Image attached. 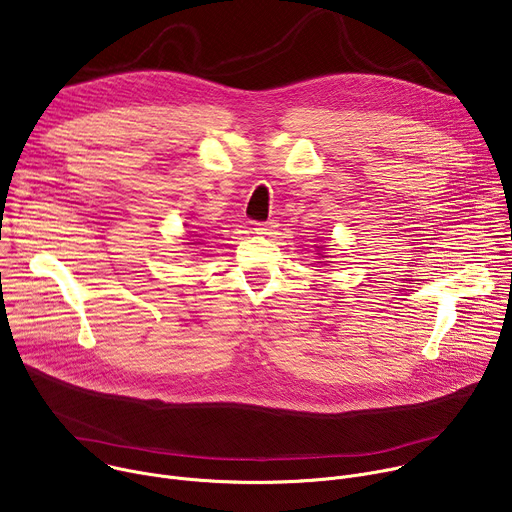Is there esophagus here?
<instances>
[{
    "label": "esophagus",
    "mask_w": 512,
    "mask_h": 512,
    "mask_svg": "<svg viewBox=\"0 0 512 512\" xmlns=\"http://www.w3.org/2000/svg\"><path fill=\"white\" fill-rule=\"evenodd\" d=\"M273 229H275L273 223H255V233L257 235H271Z\"/></svg>",
    "instance_id": "1"
}]
</instances>
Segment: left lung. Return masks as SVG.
Returning <instances> with one entry per match:
<instances>
[{
  "mask_svg": "<svg viewBox=\"0 0 512 512\" xmlns=\"http://www.w3.org/2000/svg\"><path fill=\"white\" fill-rule=\"evenodd\" d=\"M320 249H322V247H318V251H320ZM318 255H320V253H318ZM322 257H324V255H322ZM318 263H324V265H326V263H330V261H318Z\"/></svg>",
  "mask_w": 512,
  "mask_h": 512,
  "instance_id": "obj_1",
  "label": "left lung"
}]
</instances>
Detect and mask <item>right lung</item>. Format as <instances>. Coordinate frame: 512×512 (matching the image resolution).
Returning a JSON list of instances; mask_svg holds the SVG:
<instances>
[{
    "label": "right lung",
    "mask_w": 512,
    "mask_h": 512,
    "mask_svg": "<svg viewBox=\"0 0 512 512\" xmlns=\"http://www.w3.org/2000/svg\"><path fill=\"white\" fill-rule=\"evenodd\" d=\"M188 245H194V243H188Z\"/></svg>",
    "instance_id": "add662e5"
}]
</instances>
